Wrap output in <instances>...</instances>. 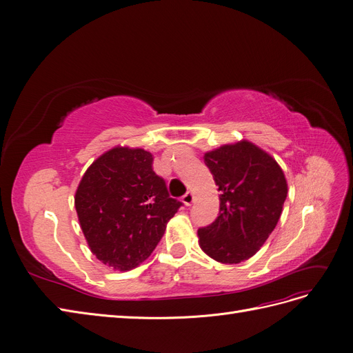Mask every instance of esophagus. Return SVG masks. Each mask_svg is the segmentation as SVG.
I'll use <instances>...</instances> for the list:
<instances>
[{
    "mask_svg": "<svg viewBox=\"0 0 353 353\" xmlns=\"http://www.w3.org/2000/svg\"><path fill=\"white\" fill-rule=\"evenodd\" d=\"M181 201H183L184 205H186V206H192V203L194 201V196H193V193H192V192H188L186 194H184V196L181 197Z\"/></svg>",
    "mask_w": 353,
    "mask_h": 353,
    "instance_id": "esophagus-1",
    "label": "esophagus"
}]
</instances>
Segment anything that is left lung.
<instances>
[{
	"label": "left lung",
	"mask_w": 353,
	"mask_h": 353,
	"mask_svg": "<svg viewBox=\"0 0 353 353\" xmlns=\"http://www.w3.org/2000/svg\"><path fill=\"white\" fill-rule=\"evenodd\" d=\"M219 186L220 210L200 228L199 245L214 261L236 265L263 246L281 219L288 183L277 161L248 140L205 154Z\"/></svg>",
	"instance_id": "8db88e82"
}]
</instances>
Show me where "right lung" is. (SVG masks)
I'll use <instances>...</instances> for the list:
<instances>
[{"mask_svg":"<svg viewBox=\"0 0 353 353\" xmlns=\"http://www.w3.org/2000/svg\"><path fill=\"white\" fill-rule=\"evenodd\" d=\"M74 205L92 254L125 272L152 254L181 201L153 172L150 152L114 147L88 167Z\"/></svg>","mask_w":353,"mask_h":353,"instance_id":"obj_1","label":"right lung"}]
</instances>
